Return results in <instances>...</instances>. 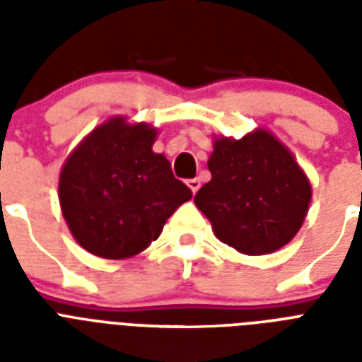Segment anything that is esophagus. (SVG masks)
Wrapping results in <instances>:
<instances>
[{
    "label": "esophagus",
    "instance_id": "34e87169",
    "mask_svg": "<svg viewBox=\"0 0 362 362\" xmlns=\"http://www.w3.org/2000/svg\"><path fill=\"white\" fill-rule=\"evenodd\" d=\"M187 186H189V189H192L193 193H197L199 187H201V180H199V178H192V180H187Z\"/></svg>",
    "mask_w": 362,
    "mask_h": 362
}]
</instances>
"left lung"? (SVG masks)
Instances as JSON below:
<instances>
[{"label":"left lung","mask_w":362,"mask_h":362,"mask_svg":"<svg viewBox=\"0 0 362 362\" xmlns=\"http://www.w3.org/2000/svg\"><path fill=\"white\" fill-rule=\"evenodd\" d=\"M209 170L212 180L193 201L223 244L264 255L293 240L308 214L312 186L272 133L259 127L238 141L216 136Z\"/></svg>","instance_id":"left-lung-1"}]
</instances>
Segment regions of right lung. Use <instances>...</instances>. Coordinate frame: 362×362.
<instances>
[{
  "label": "right lung",
  "mask_w": 362,
  "mask_h": 362,
  "mask_svg": "<svg viewBox=\"0 0 362 362\" xmlns=\"http://www.w3.org/2000/svg\"><path fill=\"white\" fill-rule=\"evenodd\" d=\"M158 129L116 116L90 133L65 159L58 195L71 235L105 259L133 257L163 231L192 189L175 178L152 144Z\"/></svg>",
  "instance_id": "right-lung-1"
}]
</instances>
